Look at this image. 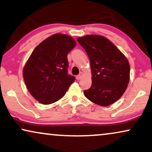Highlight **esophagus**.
<instances>
[{"label": "esophagus", "instance_id": "1", "mask_svg": "<svg viewBox=\"0 0 152 152\" xmlns=\"http://www.w3.org/2000/svg\"><path fill=\"white\" fill-rule=\"evenodd\" d=\"M83 73H80L78 75H77V76H76V78H77V80H80V79H81L82 78V77H83Z\"/></svg>", "mask_w": 152, "mask_h": 152}]
</instances>
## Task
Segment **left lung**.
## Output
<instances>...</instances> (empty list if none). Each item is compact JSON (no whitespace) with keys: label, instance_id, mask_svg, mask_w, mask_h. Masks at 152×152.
Here are the masks:
<instances>
[{"label":"left lung","instance_id":"8db88e82","mask_svg":"<svg viewBox=\"0 0 152 152\" xmlns=\"http://www.w3.org/2000/svg\"><path fill=\"white\" fill-rule=\"evenodd\" d=\"M88 54L92 74L90 88L84 90L87 99L108 106L124 94L129 82L130 66L124 54L106 37L86 35L77 39Z\"/></svg>","mask_w":152,"mask_h":152}]
</instances>
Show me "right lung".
<instances>
[{
    "label": "right lung",
    "instance_id": "add662e5",
    "mask_svg": "<svg viewBox=\"0 0 152 152\" xmlns=\"http://www.w3.org/2000/svg\"><path fill=\"white\" fill-rule=\"evenodd\" d=\"M70 36L56 34L40 43L30 55L23 76L28 91L42 104L57 102L76 78L68 74L67 54L76 46Z\"/></svg>",
    "mask_w": 152,
    "mask_h": 152
}]
</instances>
